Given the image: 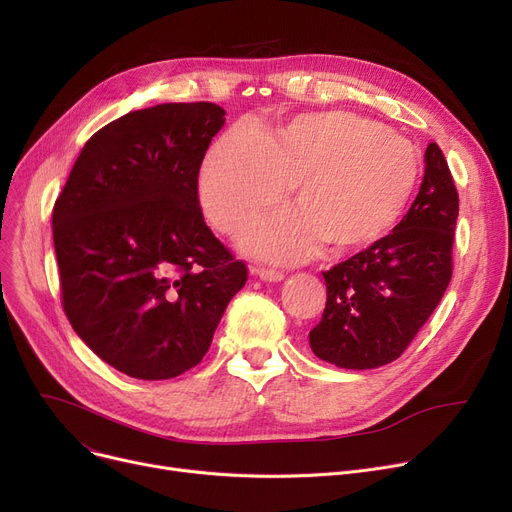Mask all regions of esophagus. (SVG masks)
Returning a JSON list of instances; mask_svg holds the SVG:
<instances>
[{"instance_id":"esophagus-1","label":"esophagus","mask_w":512,"mask_h":512,"mask_svg":"<svg viewBox=\"0 0 512 512\" xmlns=\"http://www.w3.org/2000/svg\"><path fill=\"white\" fill-rule=\"evenodd\" d=\"M255 274H257L261 280H268V282H280V280H284V272H282V270H274V268H257Z\"/></svg>"}]
</instances>
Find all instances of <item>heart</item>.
Returning <instances> with one entry per match:
<instances>
[{"mask_svg":"<svg viewBox=\"0 0 512 512\" xmlns=\"http://www.w3.org/2000/svg\"><path fill=\"white\" fill-rule=\"evenodd\" d=\"M416 148L383 125L351 113L301 115L272 138L242 123L221 136L201 167L198 192L211 224L238 234L297 182L299 209L253 230L244 244L263 257L299 261L360 249L402 217L418 184Z\"/></svg>","mask_w":512,"mask_h":512,"instance_id":"1","label":"heart"}]
</instances>
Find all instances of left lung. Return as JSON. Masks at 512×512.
<instances>
[{"label": "left lung", "mask_w": 512, "mask_h": 512, "mask_svg": "<svg viewBox=\"0 0 512 512\" xmlns=\"http://www.w3.org/2000/svg\"><path fill=\"white\" fill-rule=\"evenodd\" d=\"M456 217L454 177L431 142L420 190L404 219L368 249L322 272L326 307L309 330L311 351L349 370L397 360L452 280Z\"/></svg>", "instance_id": "left-lung-1"}]
</instances>
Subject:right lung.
<instances>
[{"mask_svg": "<svg viewBox=\"0 0 512 512\" xmlns=\"http://www.w3.org/2000/svg\"><path fill=\"white\" fill-rule=\"evenodd\" d=\"M226 110H133L85 142L52 211L64 314L119 372L173 379L205 358L249 278L207 228L198 171Z\"/></svg>", "mask_w": 512, "mask_h": 512, "instance_id": "obj_1", "label": "right lung"}]
</instances>
